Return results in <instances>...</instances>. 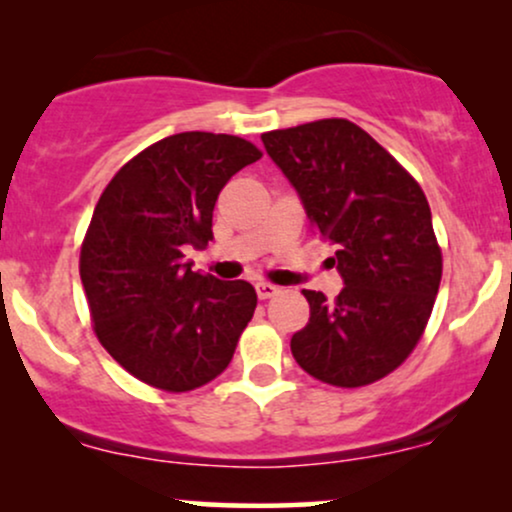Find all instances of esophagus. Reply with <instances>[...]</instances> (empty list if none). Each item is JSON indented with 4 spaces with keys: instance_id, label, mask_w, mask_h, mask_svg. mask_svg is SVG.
<instances>
[{
    "instance_id": "1",
    "label": "esophagus",
    "mask_w": 512,
    "mask_h": 512,
    "mask_svg": "<svg viewBox=\"0 0 512 512\" xmlns=\"http://www.w3.org/2000/svg\"><path fill=\"white\" fill-rule=\"evenodd\" d=\"M255 289H257V296H260V301H267V298H274L276 293H279V289H276L274 284H267V281H260Z\"/></svg>"
}]
</instances>
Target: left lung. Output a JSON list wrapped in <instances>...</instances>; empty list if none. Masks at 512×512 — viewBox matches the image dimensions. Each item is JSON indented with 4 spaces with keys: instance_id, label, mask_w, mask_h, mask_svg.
Here are the masks:
<instances>
[{
    "instance_id": "8db88e82",
    "label": "left lung",
    "mask_w": 512,
    "mask_h": 512,
    "mask_svg": "<svg viewBox=\"0 0 512 512\" xmlns=\"http://www.w3.org/2000/svg\"><path fill=\"white\" fill-rule=\"evenodd\" d=\"M272 161L303 199L310 226L337 248L344 289L303 291L310 320L291 354L334 387H363L407 361L436 303L443 252L421 185L344 117L264 132Z\"/></svg>"
}]
</instances>
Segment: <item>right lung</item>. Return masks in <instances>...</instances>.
<instances>
[{
    "mask_svg": "<svg viewBox=\"0 0 512 512\" xmlns=\"http://www.w3.org/2000/svg\"><path fill=\"white\" fill-rule=\"evenodd\" d=\"M260 158L233 134H173L129 158L93 209L79 255L93 332L156 390L211 383L252 320V284L197 274L182 257L209 243L223 185Z\"/></svg>",
    "mask_w": 512,
    "mask_h": 512,
    "instance_id": "1",
    "label": "right lung"
}]
</instances>
